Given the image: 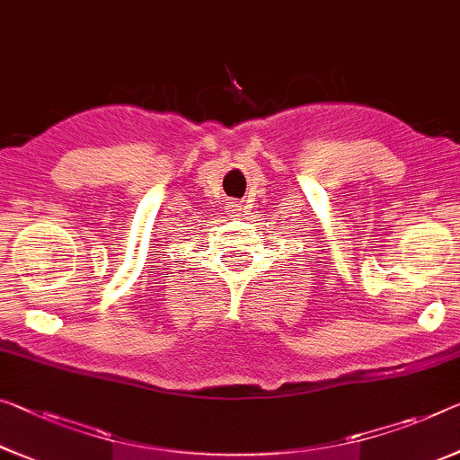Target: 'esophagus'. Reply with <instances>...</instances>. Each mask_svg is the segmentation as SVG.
Listing matches in <instances>:
<instances>
[{"instance_id":"esophagus-1","label":"esophagus","mask_w":460,"mask_h":460,"mask_svg":"<svg viewBox=\"0 0 460 460\" xmlns=\"http://www.w3.org/2000/svg\"><path fill=\"white\" fill-rule=\"evenodd\" d=\"M228 209H230V214H234V216H238L240 211H243V209H240V203H230Z\"/></svg>"}]
</instances>
